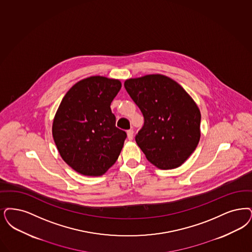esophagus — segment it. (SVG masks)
<instances>
[{
    "mask_svg": "<svg viewBox=\"0 0 252 252\" xmlns=\"http://www.w3.org/2000/svg\"><path fill=\"white\" fill-rule=\"evenodd\" d=\"M126 134H127V138H128V140H129V141H132V140H133V134H134V131L132 130V129H129V130L126 131Z\"/></svg>",
    "mask_w": 252,
    "mask_h": 252,
    "instance_id": "obj_1",
    "label": "esophagus"
}]
</instances>
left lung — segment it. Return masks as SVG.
Masks as SVG:
<instances>
[{
  "instance_id": "8db88e82",
  "label": "left lung",
  "mask_w": 252,
  "mask_h": 252,
  "mask_svg": "<svg viewBox=\"0 0 252 252\" xmlns=\"http://www.w3.org/2000/svg\"><path fill=\"white\" fill-rule=\"evenodd\" d=\"M140 108L143 127L136 142L148 161L161 170L180 167L201 139V111L179 83L161 74L125 81Z\"/></svg>"
}]
</instances>
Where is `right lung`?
I'll list each match as a JSON object with an SVG mask.
<instances>
[{
	"mask_svg": "<svg viewBox=\"0 0 252 252\" xmlns=\"http://www.w3.org/2000/svg\"><path fill=\"white\" fill-rule=\"evenodd\" d=\"M121 81L93 76L74 84L61 101L52 136L63 160L86 176H101L116 162L126 133L115 126L111 104Z\"/></svg>",
	"mask_w": 252,
	"mask_h": 252,
	"instance_id": "1",
	"label": "right lung"
}]
</instances>
